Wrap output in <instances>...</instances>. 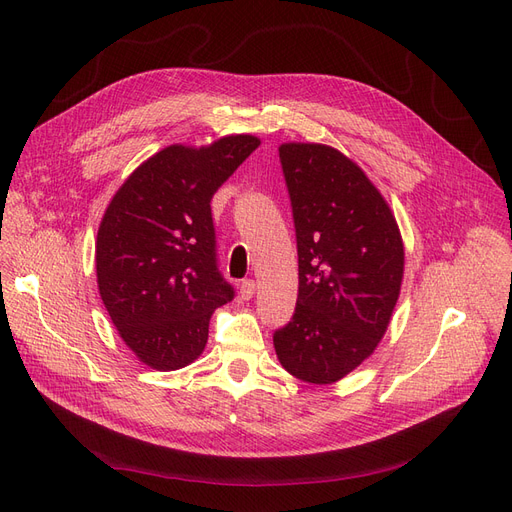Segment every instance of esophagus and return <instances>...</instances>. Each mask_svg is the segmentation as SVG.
Wrapping results in <instances>:
<instances>
[{
  "instance_id": "1",
  "label": "esophagus",
  "mask_w": 512,
  "mask_h": 512,
  "mask_svg": "<svg viewBox=\"0 0 512 512\" xmlns=\"http://www.w3.org/2000/svg\"><path fill=\"white\" fill-rule=\"evenodd\" d=\"M238 294H240V299H245V301L253 299V294H255V282H253V280H242L240 286H238Z\"/></svg>"
}]
</instances>
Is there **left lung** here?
I'll list each match as a JSON object with an SVG mask.
<instances>
[{
  "mask_svg": "<svg viewBox=\"0 0 512 512\" xmlns=\"http://www.w3.org/2000/svg\"><path fill=\"white\" fill-rule=\"evenodd\" d=\"M280 161L299 249V299L274 334L282 367L328 386L384 338L405 274V245L388 201L338 149L282 143Z\"/></svg>",
  "mask_w": 512,
  "mask_h": 512,
  "instance_id": "1",
  "label": "left lung"
}]
</instances>
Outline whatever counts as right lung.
Segmentation results:
<instances>
[{
	"instance_id": "right-lung-1",
	"label": "right lung",
	"mask_w": 512,
	"mask_h": 512,
	"mask_svg": "<svg viewBox=\"0 0 512 512\" xmlns=\"http://www.w3.org/2000/svg\"><path fill=\"white\" fill-rule=\"evenodd\" d=\"M259 145L253 134L170 145L124 180L103 213L95 242L101 301L124 344L151 369L199 359L213 311L234 297L215 265L209 203Z\"/></svg>"
}]
</instances>
